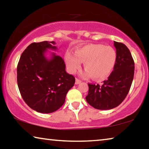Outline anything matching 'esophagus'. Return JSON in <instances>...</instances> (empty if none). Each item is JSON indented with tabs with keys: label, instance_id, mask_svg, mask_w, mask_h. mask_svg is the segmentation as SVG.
<instances>
[{
	"label": "esophagus",
	"instance_id": "obj_1",
	"mask_svg": "<svg viewBox=\"0 0 149 149\" xmlns=\"http://www.w3.org/2000/svg\"><path fill=\"white\" fill-rule=\"evenodd\" d=\"M81 81L79 80V79H77V78H76V79H75V84L77 85V84H81Z\"/></svg>",
	"mask_w": 149,
	"mask_h": 149
}]
</instances>
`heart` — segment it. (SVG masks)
Returning a JSON list of instances; mask_svg holds the SVG:
<instances>
[{
  "label": "heart",
  "mask_w": 149,
  "mask_h": 149,
  "mask_svg": "<svg viewBox=\"0 0 149 149\" xmlns=\"http://www.w3.org/2000/svg\"><path fill=\"white\" fill-rule=\"evenodd\" d=\"M64 59L68 71L74 74L84 62L85 76H91L96 80L107 78L114 70L117 55L115 50L102 44L90 43L76 49L74 54L67 51Z\"/></svg>",
  "instance_id": "heart-1"
}]
</instances>
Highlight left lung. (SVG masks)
Listing matches in <instances>:
<instances>
[{
    "label": "left lung",
    "instance_id": "1",
    "mask_svg": "<svg viewBox=\"0 0 149 149\" xmlns=\"http://www.w3.org/2000/svg\"><path fill=\"white\" fill-rule=\"evenodd\" d=\"M117 60L115 67L102 86L89 84L86 100L93 108L110 110L119 106L129 93L134 76L135 64L128 48L114 41Z\"/></svg>",
    "mask_w": 149,
    "mask_h": 149
}]
</instances>
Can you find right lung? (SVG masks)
<instances>
[{
	"mask_svg": "<svg viewBox=\"0 0 149 149\" xmlns=\"http://www.w3.org/2000/svg\"><path fill=\"white\" fill-rule=\"evenodd\" d=\"M54 41L33 42L23 52L17 67V85L25 102L37 112L49 114L64 104L74 86L75 77L65 72L64 60L54 52L45 56L48 49L56 50Z\"/></svg>",
	"mask_w": 149,
	"mask_h": 149,
	"instance_id": "1",
	"label": "right lung"
}]
</instances>
